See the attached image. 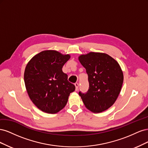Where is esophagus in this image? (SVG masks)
I'll return each instance as SVG.
<instances>
[{
  "instance_id": "1",
  "label": "esophagus",
  "mask_w": 148,
  "mask_h": 148,
  "mask_svg": "<svg viewBox=\"0 0 148 148\" xmlns=\"http://www.w3.org/2000/svg\"><path fill=\"white\" fill-rule=\"evenodd\" d=\"M75 91H77L78 89V87H79V84L78 83H76L75 84Z\"/></svg>"
}]
</instances>
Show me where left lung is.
Returning a JSON list of instances; mask_svg holds the SVG:
<instances>
[{
  "instance_id": "8db88e82",
  "label": "left lung",
  "mask_w": 148,
  "mask_h": 148,
  "mask_svg": "<svg viewBox=\"0 0 148 148\" xmlns=\"http://www.w3.org/2000/svg\"><path fill=\"white\" fill-rule=\"evenodd\" d=\"M88 76L89 89L79 92L85 107L94 113L108 109L117 100L123 82L120 66L105 53L89 52L78 57Z\"/></svg>"
}]
</instances>
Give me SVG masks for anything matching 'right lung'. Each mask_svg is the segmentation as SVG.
Masks as SVG:
<instances>
[{"label":"right lung","mask_w":148,"mask_h":148,"mask_svg":"<svg viewBox=\"0 0 148 148\" xmlns=\"http://www.w3.org/2000/svg\"><path fill=\"white\" fill-rule=\"evenodd\" d=\"M69 54L47 50L39 52L26 65L24 80L30 99L39 109L48 114L59 112L66 106L75 85L68 81L62 67Z\"/></svg>","instance_id":"1"}]
</instances>
